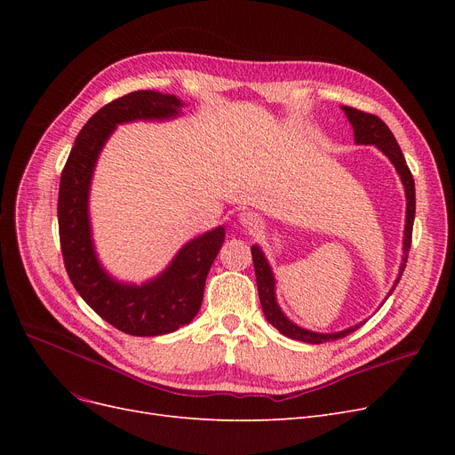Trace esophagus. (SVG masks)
<instances>
[{"label": "esophagus", "mask_w": 455, "mask_h": 455, "mask_svg": "<svg viewBox=\"0 0 455 455\" xmlns=\"http://www.w3.org/2000/svg\"><path fill=\"white\" fill-rule=\"evenodd\" d=\"M237 220H240V225L245 228H256L259 225L258 213L251 212V210H243L240 215H237Z\"/></svg>", "instance_id": "esophagus-1"}]
</instances>
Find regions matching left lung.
Masks as SVG:
<instances>
[{"label": "left lung", "instance_id": "1", "mask_svg": "<svg viewBox=\"0 0 455 455\" xmlns=\"http://www.w3.org/2000/svg\"><path fill=\"white\" fill-rule=\"evenodd\" d=\"M341 108L354 129V140L357 146H374L376 149L384 153L395 165V170H396V173L402 180L403 191H405V227H403V242H402L403 256H402V264L398 269V276L389 291V295H391L396 288V283L402 278V273L405 269V261H408V252L411 249V234H413V221H415V180H413V175L410 172L408 164H405V158L400 151L396 138L393 136L389 127L381 122L378 116L362 112V110L352 108V107H341ZM251 252H252V261H254L261 309H264L266 319L282 333V336L290 338V339H297V341H304V343L321 345L326 341L341 339V338L348 336V333L355 331L360 326H363L365 321L360 324H354L350 328H345L341 331L321 333V331H312V330H306V328L295 324L293 321L288 319V315L282 312V307L276 302V282H275L273 269L269 266L264 251H261L258 245H252Z\"/></svg>", "mask_w": 455, "mask_h": 455}]
</instances>
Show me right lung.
<instances>
[{"label":"right lung","instance_id":"add662e5","mask_svg":"<svg viewBox=\"0 0 455 455\" xmlns=\"http://www.w3.org/2000/svg\"><path fill=\"white\" fill-rule=\"evenodd\" d=\"M173 93L138 90L95 112L66 160L59 188V235L68 276L101 319L129 336L153 338L189 324L203 304L208 271L225 242V227L194 237L160 275L140 285L114 278L95 252L90 223V186L95 164L117 125L167 122L182 114Z\"/></svg>","mask_w":455,"mask_h":455}]
</instances>
